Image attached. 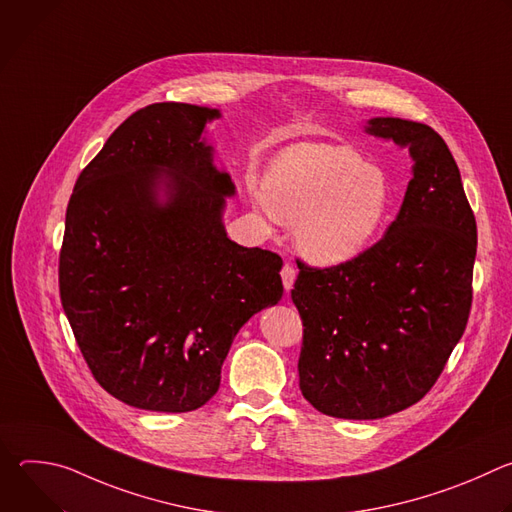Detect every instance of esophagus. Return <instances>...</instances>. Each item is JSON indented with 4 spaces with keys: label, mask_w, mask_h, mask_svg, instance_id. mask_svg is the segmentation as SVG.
Listing matches in <instances>:
<instances>
[{
    "label": "esophagus",
    "mask_w": 512,
    "mask_h": 512,
    "mask_svg": "<svg viewBox=\"0 0 512 512\" xmlns=\"http://www.w3.org/2000/svg\"><path fill=\"white\" fill-rule=\"evenodd\" d=\"M296 267L291 265V263H285L283 267H281V281H283V287H285V291H289L291 287H294V281H296Z\"/></svg>",
    "instance_id": "esophagus-1"
}]
</instances>
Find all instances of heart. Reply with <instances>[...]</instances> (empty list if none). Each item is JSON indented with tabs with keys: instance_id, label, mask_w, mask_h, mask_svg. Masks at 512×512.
Listing matches in <instances>:
<instances>
[{
	"instance_id": "b5f03b06",
	"label": "heart",
	"mask_w": 512,
	"mask_h": 512,
	"mask_svg": "<svg viewBox=\"0 0 512 512\" xmlns=\"http://www.w3.org/2000/svg\"><path fill=\"white\" fill-rule=\"evenodd\" d=\"M265 210L296 225L300 251L334 265L371 245L391 206L385 172L344 145L300 143L285 150L265 176Z\"/></svg>"
}]
</instances>
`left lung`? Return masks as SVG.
<instances>
[{
	"label": "left lung",
	"mask_w": 512,
	"mask_h": 512,
	"mask_svg": "<svg viewBox=\"0 0 512 512\" xmlns=\"http://www.w3.org/2000/svg\"><path fill=\"white\" fill-rule=\"evenodd\" d=\"M367 131L409 145L413 178L387 233L350 261H302V395L324 415L379 419L440 379L472 308L476 218L458 164L429 125L377 117Z\"/></svg>",
	"instance_id": "8db88e82"
}]
</instances>
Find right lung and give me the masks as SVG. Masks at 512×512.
<instances>
[{"mask_svg": "<svg viewBox=\"0 0 512 512\" xmlns=\"http://www.w3.org/2000/svg\"><path fill=\"white\" fill-rule=\"evenodd\" d=\"M214 117L188 103L135 111L68 200L60 302L95 381L137 409L184 413L210 401L241 326L283 294L281 259L237 245L221 223L235 186L200 139Z\"/></svg>", "mask_w": 512, "mask_h": 512, "instance_id": "add662e5", "label": "right lung"}]
</instances>
